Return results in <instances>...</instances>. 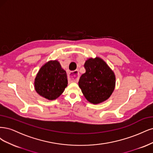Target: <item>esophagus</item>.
Returning a JSON list of instances; mask_svg holds the SVG:
<instances>
[{
	"instance_id": "1",
	"label": "esophagus",
	"mask_w": 153,
	"mask_h": 153,
	"mask_svg": "<svg viewBox=\"0 0 153 153\" xmlns=\"http://www.w3.org/2000/svg\"><path fill=\"white\" fill-rule=\"evenodd\" d=\"M79 78V73L78 70L71 71L68 74V80L72 82H77Z\"/></svg>"
}]
</instances>
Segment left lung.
<instances>
[{"label": "left lung", "instance_id": "8db88e82", "mask_svg": "<svg viewBox=\"0 0 153 153\" xmlns=\"http://www.w3.org/2000/svg\"><path fill=\"white\" fill-rule=\"evenodd\" d=\"M84 66L86 72L82 74L78 82L84 96L93 104L105 101L115 88L114 72L99 57L88 59Z\"/></svg>", "mask_w": 153, "mask_h": 153}]
</instances>
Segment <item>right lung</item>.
Listing matches in <instances>:
<instances>
[{
    "instance_id": "obj_1",
    "label": "right lung",
    "mask_w": 153,
    "mask_h": 153,
    "mask_svg": "<svg viewBox=\"0 0 153 153\" xmlns=\"http://www.w3.org/2000/svg\"><path fill=\"white\" fill-rule=\"evenodd\" d=\"M67 84L65 71L57 60H50L39 71L34 86L39 95L49 100H53L62 94Z\"/></svg>"
}]
</instances>
